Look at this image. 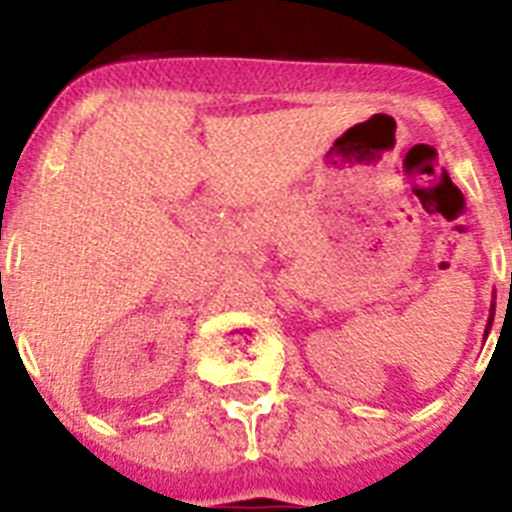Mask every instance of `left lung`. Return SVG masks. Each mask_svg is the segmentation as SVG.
Masks as SVG:
<instances>
[{"instance_id":"1","label":"left lung","mask_w":512,"mask_h":512,"mask_svg":"<svg viewBox=\"0 0 512 512\" xmlns=\"http://www.w3.org/2000/svg\"><path fill=\"white\" fill-rule=\"evenodd\" d=\"M492 320H495V305H492V310H490V320H487V328H485V338H487V333H490V330H492Z\"/></svg>"}]
</instances>
